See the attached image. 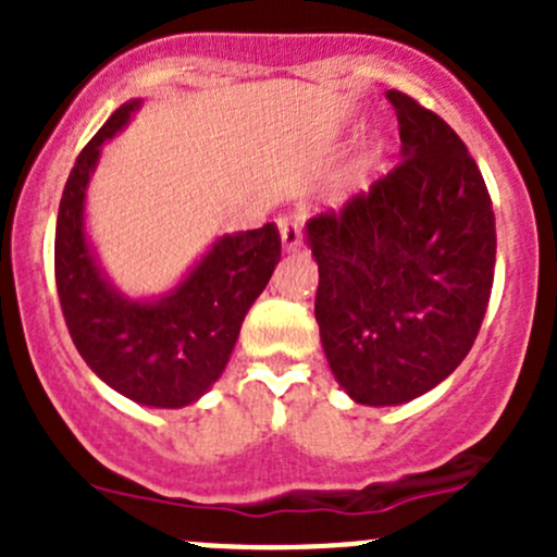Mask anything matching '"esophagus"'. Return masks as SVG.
<instances>
[{
  "instance_id": "1",
  "label": "esophagus",
  "mask_w": 557,
  "mask_h": 557,
  "mask_svg": "<svg viewBox=\"0 0 557 557\" xmlns=\"http://www.w3.org/2000/svg\"><path fill=\"white\" fill-rule=\"evenodd\" d=\"M280 237H283L285 250H296L301 245V223L296 218H280Z\"/></svg>"
}]
</instances>
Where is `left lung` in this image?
I'll return each mask as SVG.
<instances>
[{
  "instance_id": "left-lung-1",
  "label": "left lung",
  "mask_w": 557,
  "mask_h": 557,
  "mask_svg": "<svg viewBox=\"0 0 557 557\" xmlns=\"http://www.w3.org/2000/svg\"><path fill=\"white\" fill-rule=\"evenodd\" d=\"M385 97L401 161L307 223L325 358L369 407L412 401L450 377L480 334L496 267L491 194L463 139L407 94Z\"/></svg>"
}]
</instances>
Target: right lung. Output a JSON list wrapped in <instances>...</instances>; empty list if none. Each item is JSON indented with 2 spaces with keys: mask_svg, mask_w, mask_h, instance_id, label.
Wrapping results in <instances>:
<instances>
[{
  "mask_svg": "<svg viewBox=\"0 0 557 557\" xmlns=\"http://www.w3.org/2000/svg\"><path fill=\"white\" fill-rule=\"evenodd\" d=\"M137 107H117L72 166L55 221V288L72 342L99 380L145 407L177 409L205 396L223 374L283 243L274 223L226 234L164 299L117 294L94 261L83 210L99 150Z\"/></svg>",
  "mask_w": 557,
  "mask_h": 557,
  "instance_id": "obj_1",
  "label": "right lung"
}]
</instances>
